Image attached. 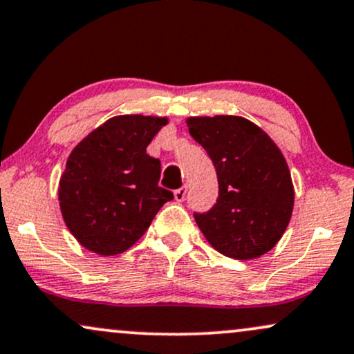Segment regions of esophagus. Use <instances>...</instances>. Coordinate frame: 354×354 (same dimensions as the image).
<instances>
[{"label": "esophagus", "instance_id": "34e87169", "mask_svg": "<svg viewBox=\"0 0 354 354\" xmlns=\"http://www.w3.org/2000/svg\"><path fill=\"white\" fill-rule=\"evenodd\" d=\"M186 192H187V187L186 186L180 187V189L174 191V199H176L178 203H183V201H185V198H186Z\"/></svg>", "mask_w": 354, "mask_h": 354}]
</instances>
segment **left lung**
<instances>
[{
    "instance_id": "8db88e82",
    "label": "left lung",
    "mask_w": 354,
    "mask_h": 354,
    "mask_svg": "<svg viewBox=\"0 0 354 354\" xmlns=\"http://www.w3.org/2000/svg\"><path fill=\"white\" fill-rule=\"evenodd\" d=\"M186 124L217 171V203L194 214L205 240L235 259L268 253L294 209L292 180L281 150L257 124L239 115L187 118Z\"/></svg>"
}]
</instances>
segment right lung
<instances>
[{
	"label": "right lung",
	"mask_w": 354,
	"mask_h": 354,
	"mask_svg": "<svg viewBox=\"0 0 354 354\" xmlns=\"http://www.w3.org/2000/svg\"><path fill=\"white\" fill-rule=\"evenodd\" d=\"M167 118L115 115L71 151L58 201L71 235L101 257L124 253L145 234L173 192L158 186L162 165L147 147Z\"/></svg>",
	"instance_id": "1"
}]
</instances>
